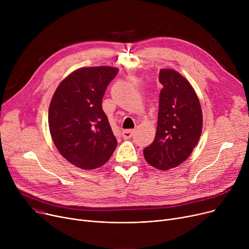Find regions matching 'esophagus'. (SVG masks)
Instances as JSON below:
<instances>
[{"label": "esophagus", "mask_w": 249, "mask_h": 249, "mask_svg": "<svg viewBox=\"0 0 249 249\" xmlns=\"http://www.w3.org/2000/svg\"><path fill=\"white\" fill-rule=\"evenodd\" d=\"M134 134V130L133 129H127V130H124V131L122 132V137L124 139H130Z\"/></svg>", "instance_id": "34e87169"}]
</instances>
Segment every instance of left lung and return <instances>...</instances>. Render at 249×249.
Returning a JSON list of instances; mask_svg holds the SVG:
<instances>
[{
	"mask_svg": "<svg viewBox=\"0 0 249 249\" xmlns=\"http://www.w3.org/2000/svg\"><path fill=\"white\" fill-rule=\"evenodd\" d=\"M159 120L155 138L143 150L146 161L161 171L184 162L200 139L203 114L197 94L174 70H160Z\"/></svg>",
	"mask_w": 249,
	"mask_h": 249,
	"instance_id": "1",
	"label": "left lung"
}]
</instances>
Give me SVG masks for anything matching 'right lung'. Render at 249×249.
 I'll list each match as a JSON object with an SVG mask.
<instances>
[{"label":"right lung","instance_id":"obj_1","mask_svg":"<svg viewBox=\"0 0 249 249\" xmlns=\"http://www.w3.org/2000/svg\"><path fill=\"white\" fill-rule=\"evenodd\" d=\"M119 70L111 67L83 68L57 87L48 111V125L63 158L83 169H95L112 156L117 139L102 100Z\"/></svg>","mask_w":249,"mask_h":249}]
</instances>
